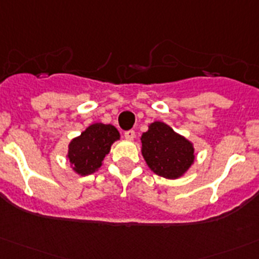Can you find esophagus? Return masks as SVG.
Returning a JSON list of instances; mask_svg holds the SVG:
<instances>
[{
  "mask_svg": "<svg viewBox=\"0 0 259 259\" xmlns=\"http://www.w3.org/2000/svg\"><path fill=\"white\" fill-rule=\"evenodd\" d=\"M135 136H136V135H135V131H132V130L124 132V137L125 140H128V141H132V140L135 139Z\"/></svg>",
  "mask_w": 259,
  "mask_h": 259,
  "instance_id": "1",
  "label": "esophagus"
}]
</instances>
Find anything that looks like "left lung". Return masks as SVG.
Listing matches in <instances>:
<instances>
[{
    "mask_svg": "<svg viewBox=\"0 0 259 259\" xmlns=\"http://www.w3.org/2000/svg\"><path fill=\"white\" fill-rule=\"evenodd\" d=\"M142 156L155 174L166 179L183 176L194 162L191 141L164 122H154L141 136Z\"/></svg>",
    "mask_w": 259,
    "mask_h": 259,
    "instance_id": "1",
    "label": "left lung"
}]
</instances>
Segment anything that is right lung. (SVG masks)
<instances>
[{
	"instance_id": "add662e5",
	"label": "right lung",
	"mask_w": 259,
	"mask_h": 259,
	"mask_svg": "<svg viewBox=\"0 0 259 259\" xmlns=\"http://www.w3.org/2000/svg\"><path fill=\"white\" fill-rule=\"evenodd\" d=\"M119 132L112 124L94 123L68 145L67 157L73 170L80 176L93 174L102 166L113 142L119 140Z\"/></svg>"
}]
</instances>
